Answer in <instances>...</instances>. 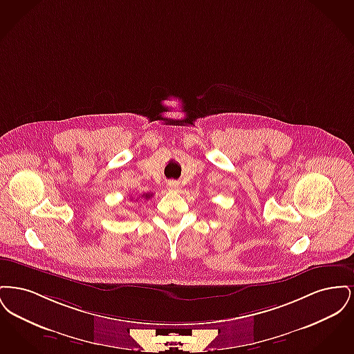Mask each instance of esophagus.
I'll return each instance as SVG.
<instances>
[{
    "label": "esophagus",
    "mask_w": 354,
    "mask_h": 354,
    "mask_svg": "<svg viewBox=\"0 0 354 354\" xmlns=\"http://www.w3.org/2000/svg\"><path fill=\"white\" fill-rule=\"evenodd\" d=\"M179 187H180V185H179L178 182H175V180H171V182H169V185H167V188L171 189V191H178Z\"/></svg>",
    "instance_id": "34e87169"
}]
</instances>
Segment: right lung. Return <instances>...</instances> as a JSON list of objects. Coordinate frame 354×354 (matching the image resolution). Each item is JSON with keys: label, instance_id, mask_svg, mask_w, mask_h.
Listing matches in <instances>:
<instances>
[{"label": "right lung", "instance_id": "obj_1", "mask_svg": "<svg viewBox=\"0 0 354 354\" xmlns=\"http://www.w3.org/2000/svg\"><path fill=\"white\" fill-rule=\"evenodd\" d=\"M152 195H153V194H143V195H142V198H143V199H146V201H149V199L151 198ZM136 201H138V199H136Z\"/></svg>", "mask_w": 354, "mask_h": 354}]
</instances>
